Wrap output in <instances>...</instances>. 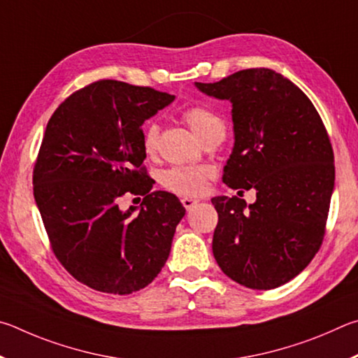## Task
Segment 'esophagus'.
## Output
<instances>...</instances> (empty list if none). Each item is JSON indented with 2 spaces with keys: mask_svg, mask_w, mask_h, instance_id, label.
<instances>
[{
  "mask_svg": "<svg viewBox=\"0 0 358 358\" xmlns=\"http://www.w3.org/2000/svg\"><path fill=\"white\" fill-rule=\"evenodd\" d=\"M198 203H199V199H196V198H182V206H184L187 210H190V209L195 208Z\"/></svg>",
  "mask_w": 358,
  "mask_h": 358,
  "instance_id": "1",
  "label": "esophagus"
}]
</instances>
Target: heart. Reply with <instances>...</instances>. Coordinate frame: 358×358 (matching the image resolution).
I'll return each instance as SVG.
<instances>
[{
	"label": "heart",
	"mask_w": 358,
	"mask_h": 358,
	"mask_svg": "<svg viewBox=\"0 0 358 358\" xmlns=\"http://www.w3.org/2000/svg\"><path fill=\"white\" fill-rule=\"evenodd\" d=\"M184 121L189 124L193 134L198 136L199 141L214 134L224 135V124L220 116L215 115L214 111L208 106L195 105L190 106L184 111ZM159 148V125L155 122L149 124L144 129L143 134V149L148 157H154ZM212 176L210 168H190L180 166L173 168L165 174L163 184L168 190H171L178 195L184 196H195L203 193L208 184V179Z\"/></svg>",
	"instance_id": "heart-1"
}]
</instances>
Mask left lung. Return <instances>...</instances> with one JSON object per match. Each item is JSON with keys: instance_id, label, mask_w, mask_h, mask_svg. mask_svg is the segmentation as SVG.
Here are the masks:
<instances>
[{"instance_id": "8db88e82", "label": "left lung", "mask_w": 358, "mask_h": 358, "mask_svg": "<svg viewBox=\"0 0 358 358\" xmlns=\"http://www.w3.org/2000/svg\"><path fill=\"white\" fill-rule=\"evenodd\" d=\"M195 86L233 106L234 148L223 182L256 190L248 206L237 196L212 198L215 261L236 283L273 289L297 277L322 243L335 187L327 130L305 92L272 69Z\"/></svg>"}]
</instances>
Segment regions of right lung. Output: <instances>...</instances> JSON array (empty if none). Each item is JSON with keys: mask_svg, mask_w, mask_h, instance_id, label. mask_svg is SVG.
Wrapping results in <instances>:
<instances>
[{"mask_svg": "<svg viewBox=\"0 0 358 358\" xmlns=\"http://www.w3.org/2000/svg\"><path fill=\"white\" fill-rule=\"evenodd\" d=\"M173 100L152 87L102 80L69 96L47 124L34 199L56 258L92 289L140 291L171 252L185 208L173 193L152 192L141 125ZM129 192L143 203L122 211L118 199Z\"/></svg>", "mask_w": 358, "mask_h": 358, "instance_id": "right-lung-1", "label": "right lung"}]
</instances>
